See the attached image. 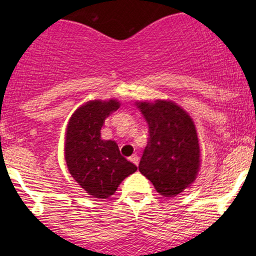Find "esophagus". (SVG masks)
<instances>
[{
	"label": "esophagus",
	"mask_w": 256,
	"mask_h": 256,
	"mask_svg": "<svg viewBox=\"0 0 256 256\" xmlns=\"http://www.w3.org/2000/svg\"><path fill=\"white\" fill-rule=\"evenodd\" d=\"M130 161L132 162V164H135L136 166H138V161H140V158H138V154H134L132 156L130 157Z\"/></svg>",
	"instance_id": "obj_1"
}]
</instances>
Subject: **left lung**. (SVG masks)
<instances>
[{"label":"left lung","mask_w":256,"mask_h":256,"mask_svg":"<svg viewBox=\"0 0 256 256\" xmlns=\"http://www.w3.org/2000/svg\"><path fill=\"white\" fill-rule=\"evenodd\" d=\"M148 125V142L138 170L164 197H174L194 182L200 150L193 118L176 102H136Z\"/></svg>","instance_id":"1"}]
</instances>
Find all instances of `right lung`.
<instances>
[{
	"instance_id": "obj_1",
	"label": "right lung",
	"mask_w": 256,
	"mask_h": 256,
	"mask_svg": "<svg viewBox=\"0 0 256 256\" xmlns=\"http://www.w3.org/2000/svg\"><path fill=\"white\" fill-rule=\"evenodd\" d=\"M120 108L115 99L92 100L74 112L66 132V161L69 174L80 187L98 200L115 193L138 167L121 156L115 141L102 140L105 118Z\"/></svg>"
}]
</instances>
